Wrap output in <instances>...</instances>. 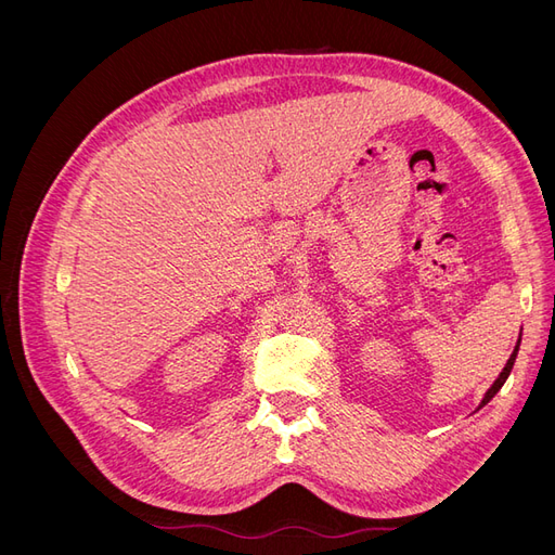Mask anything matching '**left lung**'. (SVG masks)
Wrapping results in <instances>:
<instances>
[{
  "instance_id": "8db88e82",
  "label": "left lung",
  "mask_w": 555,
  "mask_h": 555,
  "mask_svg": "<svg viewBox=\"0 0 555 555\" xmlns=\"http://www.w3.org/2000/svg\"><path fill=\"white\" fill-rule=\"evenodd\" d=\"M518 345H520V340H518ZM518 345H516V349H514V354L509 357V361H507V365H505V371H502L500 373V377L495 379V384L491 386V389H489V393H486V398H483V402H481V405H486V402H489L500 389H502V384H505L507 382V377H509V373H512V367H514V361H516V354H518Z\"/></svg>"
}]
</instances>
